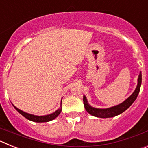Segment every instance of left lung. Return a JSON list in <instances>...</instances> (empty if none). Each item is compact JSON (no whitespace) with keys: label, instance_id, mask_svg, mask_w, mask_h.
<instances>
[{"label":"left lung","instance_id":"1","mask_svg":"<svg viewBox=\"0 0 148 148\" xmlns=\"http://www.w3.org/2000/svg\"><path fill=\"white\" fill-rule=\"evenodd\" d=\"M141 84H142V72H140L139 75H138V83H137V86L134 92L121 104L109 108H96L90 105L87 101V97L85 95H84L83 101L84 108L87 111V113H89L92 116H95V117H99V118H112V117L118 116V115L122 113L123 112H125L135 101L138 93H139V91H140Z\"/></svg>","mask_w":148,"mask_h":148}]
</instances>
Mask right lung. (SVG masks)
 Here are the masks:
<instances>
[{
  "mask_svg": "<svg viewBox=\"0 0 148 148\" xmlns=\"http://www.w3.org/2000/svg\"><path fill=\"white\" fill-rule=\"evenodd\" d=\"M13 107L15 108V109L18 111V113L21 114L23 116H24L26 119H27L28 120H30V121H35V122H48V121H52V120L55 119L56 117H58V115L61 113V110H62V108H61V101L60 108H58L57 110L55 111L54 113H50L49 115H46V116H35V115H32L30 114V113H26V112H23L21 110L16 108L15 106L13 105Z\"/></svg>",
  "mask_w": 148,
  "mask_h": 148,
  "instance_id": "right-lung-1",
  "label": "right lung"
}]
</instances>
